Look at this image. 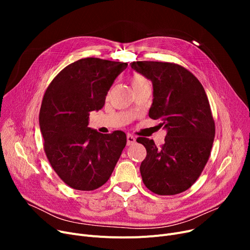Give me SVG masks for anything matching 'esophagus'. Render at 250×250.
<instances>
[{"instance_id":"obj_1","label":"esophagus","mask_w":250,"mask_h":250,"mask_svg":"<svg viewBox=\"0 0 250 250\" xmlns=\"http://www.w3.org/2000/svg\"><path fill=\"white\" fill-rule=\"evenodd\" d=\"M126 143H127V146L133 145L134 143H136V137H134L133 135L128 134V135L126 136Z\"/></svg>"}]
</instances>
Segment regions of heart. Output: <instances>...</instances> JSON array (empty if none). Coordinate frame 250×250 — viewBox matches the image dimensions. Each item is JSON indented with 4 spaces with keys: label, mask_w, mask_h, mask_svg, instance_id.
<instances>
[{
    "label": "heart",
    "mask_w": 250,
    "mask_h": 250,
    "mask_svg": "<svg viewBox=\"0 0 250 250\" xmlns=\"http://www.w3.org/2000/svg\"><path fill=\"white\" fill-rule=\"evenodd\" d=\"M130 83H132L133 88L141 86V85L150 84L147 79L145 77L141 76V75H134L132 78H130Z\"/></svg>",
    "instance_id": "1"
}]
</instances>
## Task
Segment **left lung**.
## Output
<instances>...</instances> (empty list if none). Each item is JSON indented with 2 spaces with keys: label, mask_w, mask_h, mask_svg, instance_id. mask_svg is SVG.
Listing matches in <instances>:
<instances>
[{
  "label": "left lung",
  "mask_w": 250,
  "mask_h": 250,
  "mask_svg": "<svg viewBox=\"0 0 250 250\" xmlns=\"http://www.w3.org/2000/svg\"><path fill=\"white\" fill-rule=\"evenodd\" d=\"M130 67L153 84L149 116L161 120L167 129L165 143L138 138L147 150L140 171L144 185L159 195L186 191L196 181L211 155L215 122L201 82L173 62H133Z\"/></svg>",
  "instance_id": "1"
}]
</instances>
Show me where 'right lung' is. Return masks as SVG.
I'll return each mask as SVG.
<instances>
[{
    "label": "right lung",
    "instance_id": "add662e5",
    "mask_svg": "<svg viewBox=\"0 0 250 250\" xmlns=\"http://www.w3.org/2000/svg\"><path fill=\"white\" fill-rule=\"evenodd\" d=\"M126 62L81 59L48 85L39 112L47 159L59 177L78 190L106 182L126 145L122 130L103 135L88 127L89 114L103 107L107 92Z\"/></svg>",
    "mask_w": 250,
    "mask_h": 250
}]
</instances>
